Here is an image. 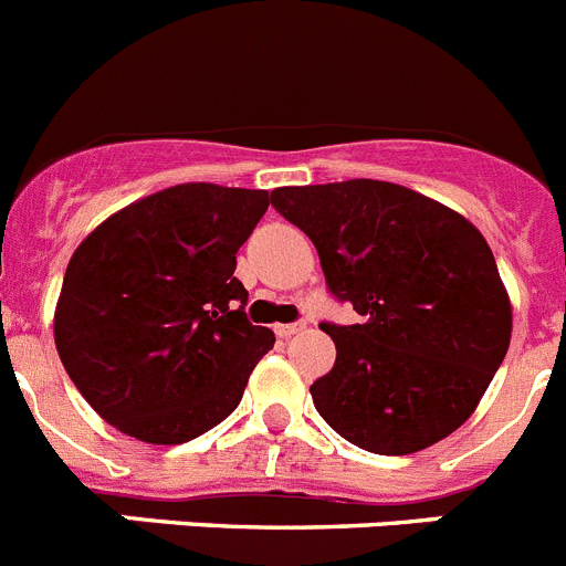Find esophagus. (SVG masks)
Wrapping results in <instances>:
<instances>
[{
    "label": "esophagus",
    "mask_w": 566,
    "mask_h": 566,
    "mask_svg": "<svg viewBox=\"0 0 566 566\" xmlns=\"http://www.w3.org/2000/svg\"><path fill=\"white\" fill-rule=\"evenodd\" d=\"M303 328H305L303 323H280V325H274V334H277L280 339H289V336L300 334Z\"/></svg>",
    "instance_id": "1"
}]
</instances>
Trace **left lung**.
<instances>
[{
  "label": "left lung",
  "mask_w": 566,
  "mask_h": 566,
  "mask_svg": "<svg viewBox=\"0 0 566 566\" xmlns=\"http://www.w3.org/2000/svg\"><path fill=\"white\" fill-rule=\"evenodd\" d=\"M359 325H319L336 361L311 385L331 429L373 454H412L463 427L511 345L513 311L483 232L378 179L272 190Z\"/></svg>",
  "instance_id": "1"
}]
</instances>
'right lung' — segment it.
Listing matches in <instances>:
<instances>
[{
    "mask_svg": "<svg viewBox=\"0 0 566 566\" xmlns=\"http://www.w3.org/2000/svg\"><path fill=\"white\" fill-rule=\"evenodd\" d=\"M266 207V190L188 181L132 201L77 243L53 334L103 421L176 446L241 403L274 345L243 317L249 294L235 277V252Z\"/></svg>",
    "mask_w": 566,
    "mask_h": 566,
    "instance_id": "obj_1",
    "label": "right lung"
}]
</instances>
